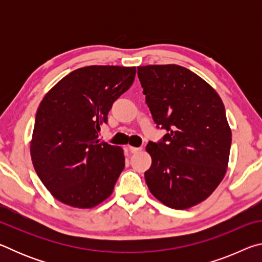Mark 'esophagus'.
Instances as JSON below:
<instances>
[{
  "label": "esophagus",
  "instance_id": "obj_1",
  "mask_svg": "<svg viewBox=\"0 0 262 262\" xmlns=\"http://www.w3.org/2000/svg\"><path fill=\"white\" fill-rule=\"evenodd\" d=\"M128 149H129V151L130 152H139V151H141L142 150V148L141 147H132V145H129V147H128Z\"/></svg>",
  "mask_w": 262,
  "mask_h": 262
}]
</instances>
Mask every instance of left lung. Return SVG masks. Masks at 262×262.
Masks as SVG:
<instances>
[{
  "label": "left lung",
  "instance_id": "obj_1",
  "mask_svg": "<svg viewBox=\"0 0 262 262\" xmlns=\"http://www.w3.org/2000/svg\"><path fill=\"white\" fill-rule=\"evenodd\" d=\"M145 103L157 127L167 130L149 142L152 163L145 183L157 200L173 209L205 201L227 173L231 129L219 94L178 64L137 67Z\"/></svg>",
  "mask_w": 262,
  "mask_h": 262
}]
</instances>
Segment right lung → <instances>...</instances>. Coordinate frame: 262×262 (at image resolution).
Returning <instances> with one entry per match:
<instances>
[{
  "mask_svg": "<svg viewBox=\"0 0 262 262\" xmlns=\"http://www.w3.org/2000/svg\"><path fill=\"white\" fill-rule=\"evenodd\" d=\"M135 67L89 66L57 82L39 105L30 144L34 170L56 200L92 208L125 167L121 147L98 140L111 107L132 86Z\"/></svg>",
  "mask_w": 262,
  "mask_h": 262,
  "instance_id": "obj_1",
  "label": "right lung"
}]
</instances>
